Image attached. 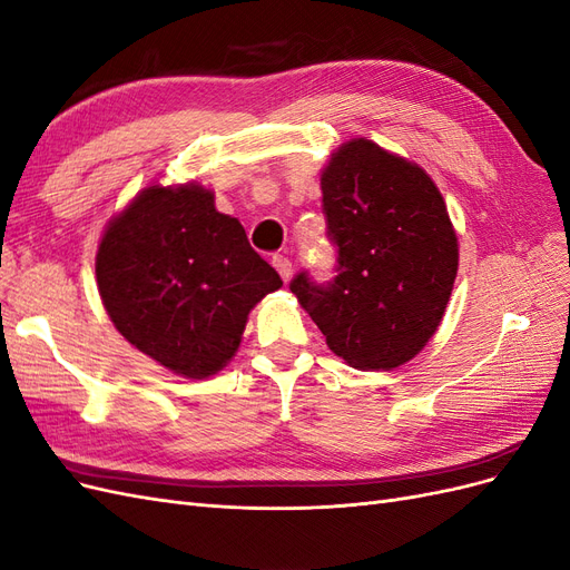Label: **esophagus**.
Masks as SVG:
<instances>
[{
	"mask_svg": "<svg viewBox=\"0 0 570 570\" xmlns=\"http://www.w3.org/2000/svg\"><path fill=\"white\" fill-rule=\"evenodd\" d=\"M273 266H275V271L281 273V278H283L285 283L292 278V262H289L287 256L275 254V256H273Z\"/></svg>",
	"mask_w": 570,
	"mask_h": 570,
	"instance_id": "34e87169",
	"label": "esophagus"
}]
</instances>
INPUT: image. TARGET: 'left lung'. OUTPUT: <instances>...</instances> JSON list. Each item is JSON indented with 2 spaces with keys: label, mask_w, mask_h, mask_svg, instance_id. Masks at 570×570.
Returning a JSON list of instances; mask_svg holds the SVG:
<instances>
[{
  "label": "left lung",
  "mask_w": 570,
  "mask_h": 570,
  "mask_svg": "<svg viewBox=\"0 0 570 570\" xmlns=\"http://www.w3.org/2000/svg\"><path fill=\"white\" fill-rule=\"evenodd\" d=\"M337 275L292 278L327 347L361 371H390L435 335L450 302L459 243L425 170L366 137L342 145L321 174Z\"/></svg>",
  "instance_id": "8db88e82"
}]
</instances>
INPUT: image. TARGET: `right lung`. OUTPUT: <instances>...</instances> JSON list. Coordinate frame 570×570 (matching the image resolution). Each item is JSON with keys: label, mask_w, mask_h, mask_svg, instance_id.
Segmentation results:
<instances>
[{"label": "right lung", "mask_w": 570, "mask_h": 570, "mask_svg": "<svg viewBox=\"0 0 570 570\" xmlns=\"http://www.w3.org/2000/svg\"><path fill=\"white\" fill-rule=\"evenodd\" d=\"M97 285L116 331L164 368L209 377L235 356L247 316L281 275L197 183L149 185L109 220Z\"/></svg>", "instance_id": "add662e5"}]
</instances>
